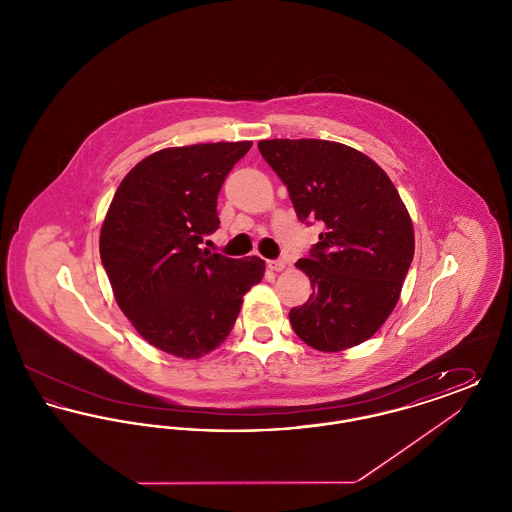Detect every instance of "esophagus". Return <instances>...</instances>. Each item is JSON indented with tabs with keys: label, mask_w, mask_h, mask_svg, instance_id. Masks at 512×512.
I'll use <instances>...</instances> for the list:
<instances>
[{
	"label": "esophagus",
	"mask_w": 512,
	"mask_h": 512,
	"mask_svg": "<svg viewBox=\"0 0 512 512\" xmlns=\"http://www.w3.org/2000/svg\"><path fill=\"white\" fill-rule=\"evenodd\" d=\"M267 267L270 268V270L280 272V270H284V268H286V263H284L282 259H278V261H267Z\"/></svg>",
	"instance_id": "esophagus-1"
}]
</instances>
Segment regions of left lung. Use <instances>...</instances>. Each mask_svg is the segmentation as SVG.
I'll use <instances>...</instances> for the list:
<instances>
[{"label": "left lung", "mask_w": 512, "mask_h": 512, "mask_svg": "<svg viewBox=\"0 0 512 512\" xmlns=\"http://www.w3.org/2000/svg\"><path fill=\"white\" fill-rule=\"evenodd\" d=\"M299 220L322 224L309 259L313 293L293 307L295 334L324 353L372 338L395 309L414 255L411 215L390 176L365 153L328 140H261Z\"/></svg>", "instance_id": "left-lung-1"}]
</instances>
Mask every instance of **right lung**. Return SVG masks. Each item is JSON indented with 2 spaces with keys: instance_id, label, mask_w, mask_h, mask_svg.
<instances>
[{
  "instance_id": "1",
  "label": "right lung",
  "mask_w": 512,
  "mask_h": 512,
  "mask_svg": "<svg viewBox=\"0 0 512 512\" xmlns=\"http://www.w3.org/2000/svg\"><path fill=\"white\" fill-rule=\"evenodd\" d=\"M253 142L167 147L122 178L99 234V255L122 313L153 347L199 359L230 334L245 293L265 276L259 257L201 249L219 228L217 199Z\"/></svg>"
}]
</instances>
